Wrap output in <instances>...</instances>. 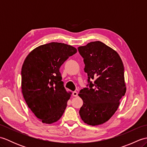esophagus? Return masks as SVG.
Listing matches in <instances>:
<instances>
[{
  "label": "esophagus",
  "instance_id": "34e87169",
  "mask_svg": "<svg viewBox=\"0 0 147 147\" xmlns=\"http://www.w3.org/2000/svg\"><path fill=\"white\" fill-rule=\"evenodd\" d=\"M78 95V93L77 92H73V95L74 96H77Z\"/></svg>",
  "mask_w": 147,
  "mask_h": 147
}]
</instances>
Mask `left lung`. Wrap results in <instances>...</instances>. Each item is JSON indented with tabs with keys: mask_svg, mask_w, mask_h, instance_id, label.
<instances>
[{
	"mask_svg": "<svg viewBox=\"0 0 147 147\" xmlns=\"http://www.w3.org/2000/svg\"><path fill=\"white\" fill-rule=\"evenodd\" d=\"M78 50L85 64L84 71L89 86L78 94L83 101L79 113L85 123L99 125L114 115L125 95L123 63L114 50L100 41L88 43Z\"/></svg>",
	"mask_w": 147,
	"mask_h": 147,
	"instance_id": "8db88e82",
	"label": "left lung"
}]
</instances>
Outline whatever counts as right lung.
I'll list each match as a JSON object with an SVG mask.
<instances>
[{"instance_id": "1", "label": "right lung", "mask_w": 147, "mask_h": 147, "mask_svg": "<svg viewBox=\"0 0 147 147\" xmlns=\"http://www.w3.org/2000/svg\"><path fill=\"white\" fill-rule=\"evenodd\" d=\"M76 48L51 42L31 52L21 69V90L26 104L42 123L57 121L64 112L71 93L62 82L59 69Z\"/></svg>"}]
</instances>
